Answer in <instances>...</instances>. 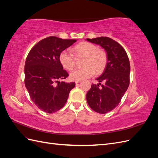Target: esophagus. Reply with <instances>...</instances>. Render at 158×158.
Wrapping results in <instances>:
<instances>
[{"label": "esophagus", "instance_id": "obj_1", "mask_svg": "<svg viewBox=\"0 0 158 158\" xmlns=\"http://www.w3.org/2000/svg\"><path fill=\"white\" fill-rule=\"evenodd\" d=\"M81 82V80H76L75 81V83L77 84H78V83H80Z\"/></svg>", "mask_w": 158, "mask_h": 158}]
</instances>
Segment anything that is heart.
<instances>
[{"mask_svg":"<svg viewBox=\"0 0 158 158\" xmlns=\"http://www.w3.org/2000/svg\"><path fill=\"white\" fill-rule=\"evenodd\" d=\"M73 51L77 56H84L82 62L83 68L75 70L70 74L71 79L82 80L92 76L94 73L99 74L106 69L107 63V52L103 49L89 42H82L76 45ZM59 60L63 67L70 71L74 68L75 59L72 52L63 51L59 55Z\"/></svg>","mask_w":158,"mask_h":158,"instance_id":"obj_1","label":"heart"}]
</instances>
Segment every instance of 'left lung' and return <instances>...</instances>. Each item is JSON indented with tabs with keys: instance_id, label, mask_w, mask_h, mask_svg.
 <instances>
[{
	"instance_id": "8db88e82",
	"label": "left lung",
	"mask_w": 158,
	"mask_h": 158,
	"mask_svg": "<svg viewBox=\"0 0 158 158\" xmlns=\"http://www.w3.org/2000/svg\"><path fill=\"white\" fill-rule=\"evenodd\" d=\"M87 41L99 45L107 52L106 67L103 74L96 78L99 84H93L86 94L87 102L91 109L105 114L118 106L128 88L130 62L123 47L111 38L99 37L87 39Z\"/></svg>"
}]
</instances>
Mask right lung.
<instances>
[{
    "instance_id": "add662e5",
    "label": "right lung",
    "mask_w": 158,
    "mask_h": 158,
    "mask_svg": "<svg viewBox=\"0 0 158 158\" xmlns=\"http://www.w3.org/2000/svg\"><path fill=\"white\" fill-rule=\"evenodd\" d=\"M76 41L48 37L38 42L27 55L25 85L32 102L43 111L52 113L63 107L75 86V82L59 81L69 76L60 63L59 55Z\"/></svg>"
}]
</instances>
